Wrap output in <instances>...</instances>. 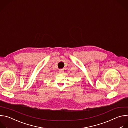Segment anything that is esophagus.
<instances>
[{
    "instance_id": "obj_1",
    "label": "esophagus",
    "mask_w": 128,
    "mask_h": 128,
    "mask_svg": "<svg viewBox=\"0 0 128 128\" xmlns=\"http://www.w3.org/2000/svg\"><path fill=\"white\" fill-rule=\"evenodd\" d=\"M58 72L60 74H62L64 72V70H58Z\"/></svg>"
}]
</instances>
